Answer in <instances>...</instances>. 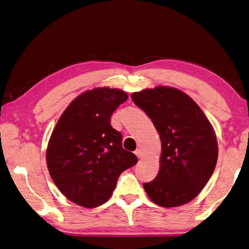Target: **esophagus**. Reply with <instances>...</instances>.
Wrapping results in <instances>:
<instances>
[{"label":"esophagus","instance_id":"1","mask_svg":"<svg viewBox=\"0 0 249 249\" xmlns=\"http://www.w3.org/2000/svg\"><path fill=\"white\" fill-rule=\"evenodd\" d=\"M134 154L137 155L138 158H142L143 157V152H142V149H140V148H138L137 151L134 152Z\"/></svg>","mask_w":249,"mask_h":249}]
</instances>
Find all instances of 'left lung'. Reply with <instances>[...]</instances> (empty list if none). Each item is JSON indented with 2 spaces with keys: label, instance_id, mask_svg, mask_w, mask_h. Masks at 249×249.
<instances>
[{
  "label": "left lung",
  "instance_id": "1",
  "mask_svg": "<svg viewBox=\"0 0 249 249\" xmlns=\"http://www.w3.org/2000/svg\"><path fill=\"white\" fill-rule=\"evenodd\" d=\"M134 104L145 111L161 141L160 169L144 183L155 204L178 207L197 196L217 165L214 131L199 106L175 88L157 87L135 92Z\"/></svg>",
  "mask_w": 249,
  "mask_h": 249
}]
</instances>
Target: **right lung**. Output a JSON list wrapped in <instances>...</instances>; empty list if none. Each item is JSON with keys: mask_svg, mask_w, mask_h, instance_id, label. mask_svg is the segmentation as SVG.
Segmentation results:
<instances>
[{"mask_svg": "<svg viewBox=\"0 0 249 249\" xmlns=\"http://www.w3.org/2000/svg\"><path fill=\"white\" fill-rule=\"evenodd\" d=\"M126 100L118 89H93L74 98L56 124L46 163L55 185L72 203L87 208L106 203L119 176L138 162L110 125L112 112Z\"/></svg>", "mask_w": 249, "mask_h": 249, "instance_id": "obj_1", "label": "right lung"}]
</instances>
